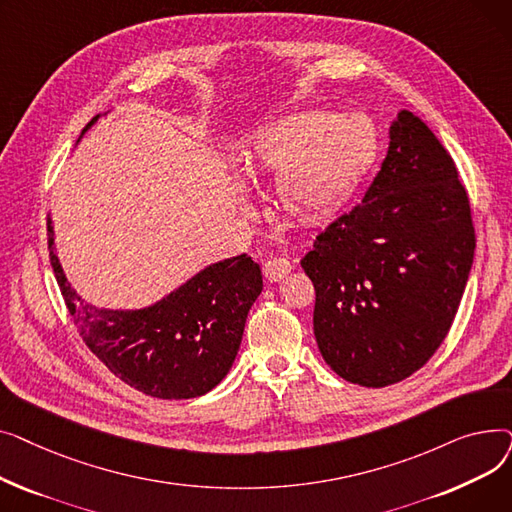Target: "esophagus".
Listing matches in <instances>:
<instances>
[{"mask_svg":"<svg viewBox=\"0 0 512 512\" xmlns=\"http://www.w3.org/2000/svg\"><path fill=\"white\" fill-rule=\"evenodd\" d=\"M292 270V263L284 257H274L267 259L263 265V276L267 282H280L282 278L288 276V272Z\"/></svg>","mask_w":512,"mask_h":512,"instance_id":"34e87169","label":"esophagus"}]
</instances>
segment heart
Returning a JSON list of instances; mask_svg holds the SVG:
<instances>
[{"mask_svg":"<svg viewBox=\"0 0 512 512\" xmlns=\"http://www.w3.org/2000/svg\"><path fill=\"white\" fill-rule=\"evenodd\" d=\"M378 147V132L367 120L307 110L261 128L242 157V174L276 176V203L284 218L319 228L351 207ZM247 207L242 201V209Z\"/></svg>","mask_w":512,"mask_h":512,"instance_id":"heart-1","label":"heart"}]
</instances>
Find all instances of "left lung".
I'll return each instance as SVG.
<instances>
[{"label":"left lung","instance_id":"1","mask_svg":"<svg viewBox=\"0 0 512 512\" xmlns=\"http://www.w3.org/2000/svg\"><path fill=\"white\" fill-rule=\"evenodd\" d=\"M473 253L471 205L452 157L425 122L398 112L363 201L301 261L315 286L321 357L367 388L409 378L444 342Z\"/></svg>","mask_w":512,"mask_h":512}]
</instances>
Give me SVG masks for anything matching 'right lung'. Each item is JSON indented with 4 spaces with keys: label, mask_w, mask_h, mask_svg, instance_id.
I'll return each instance as SVG.
<instances>
[{
    "label": "right lung",
    "mask_w": 512,
    "mask_h": 512,
    "mask_svg": "<svg viewBox=\"0 0 512 512\" xmlns=\"http://www.w3.org/2000/svg\"><path fill=\"white\" fill-rule=\"evenodd\" d=\"M47 245L53 274L80 338L116 378L166 400L201 396L226 378L249 309L263 288L259 265L249 255L207 265L151 307L114 311L85 303L70 286L53 253L51 218Z\"/></svg>",
    "instance_id": "1"
}]
</instances>
